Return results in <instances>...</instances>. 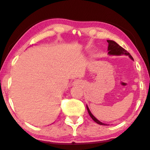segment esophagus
<instances>
[{
	"mask_svg": "<svg viewBox=\"0 0 150 150\" xmlns=\"http://www.w3.org/2000/svg\"><path fill=\"white\" fill-rule=\"evenodd\" d=\"M80 83H80V81H75L74 82H73V86H79V85H80Z\"/></svg>",
	"mask_w": 150,
	"mask_h": 150,
	"instance_id": "obj_1",
	"label": "esophagus"
}]
</instances>
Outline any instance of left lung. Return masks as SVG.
Here are the masks:
<instances>
[{
  "label": "left lung",
  "mask_w": 150,
  "mask_h": 150,
  "mask_svg": "<svg viewBox=\"0 0 150 150\" xmlns=\"http://www.w3.org/2000/svg\"><path fill=\"white\" fill-rule=\"evenodd\" d=\"M107 42H108V54L109 55H112V56L126 55V56H128V57L130 58L131 60H133V57H131L130 54L127 52L126 50H125L123 48H122L121 46L118 45L117 42L113 41V40H107ZM86 107H87V110H88V113H89V116H90L91 118H92V119L94 120V121L96 122V123L99 124V125H108L107 124L103 123V122H100L99 120H98L97 118H96L94 116L92 115V114H91V112H90V110H89V109L88 108V105H86Z\"/></svg>",
  "instance_id": "8db88e82"
}]
</instances>
